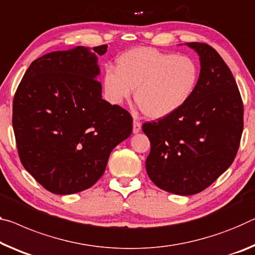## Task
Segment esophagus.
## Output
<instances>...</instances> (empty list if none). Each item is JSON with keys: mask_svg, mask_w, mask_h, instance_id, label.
Masks as SVG:
<instances>
[{"mask_svg": "<svg viewBox=\"0 0 255 255\" xmlns=\"http://www.w3.org/2000/svg\"><path fill=\"white\" fill-rule=\"evenodd\" d=\"M140 128H142V125H140V123L134 120V123H132V132H134V134H137V132L140 130Z\"/></svg>", "mask_w": 255, "mask_h": 255, "instance_id": "34e87169", "label": "esophagus"}]
</instances>
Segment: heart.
Wrapping results in <instances>:
<instances>
[{
  "label": "heart",
  "mask_w": 255,
  "mask_h": 255,
  "mask_svg": "<svg viewBox=\"0 0 255 255\" xmlns=\"http://www.w3.org/2000/svg\"><path fill=\"white\" fill-rule=\"evenodd\" d=\"M199 68L186 55L164 53L151 47L129 50L117 61V71L107 70L104 92L113 104H121L135 90V102L151 119H162L180 110L196 90Z\"/></svg>",
  "instance_id": "1"
}]
</instances>
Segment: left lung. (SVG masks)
<instances>
[{"instance_id": "obj_1", "label": "left lung", "mask_w": 255, "mask_h": 255, "mask_svg": "<svg viewBox=\"0 0 255 255\" xmlns=\"http://www.w3.org/2000/svg\"><path fill=\"white\" fill-rule=\"evenodd\" d=\"M187 45L200 55L196 90L171 116L143 125L151 142L146 172L165 192L193 195L233 163L243 132V101L232 71L205 43Z\"/></svg>"}]
</instances>
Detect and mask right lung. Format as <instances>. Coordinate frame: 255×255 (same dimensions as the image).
<instances>
[{
  "label": "right lung",
  "instance_id": "1",
  "mask_svg": "<svg viewBox=\"0 0 255 255\" xmlns=\"http://www.w3.org/2000/svg\"><path fill=\"white\" fill-rule=\"evenodd\" d=\"M107 50L77 46L40 56L14 94L12 126L20 161L53 194L92 187L112 149L132 131L130 113L102 99L96 55Z\"/></svg>",
  "mask_w": 255,
  "mask_h": 255
}]
</instances>
